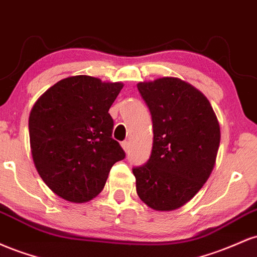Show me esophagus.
<instances>
[{"label": "esophagus", "mask_w": 257, "mask_h": 257, "mask_svg": "<svg viewBox=\"0 0 257 257\" xmlns=\"http://www.w3.org/2000/svg\"><path fill=\"white\" fill-rule=\"evenodd\" d=\"M120 146H122V149L124 150L125 152H128V150H129V143H128V141H123V143L120 144Z\"/></svg>", "instance_id": "obj_1"}]
</instances>
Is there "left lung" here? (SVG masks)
<instances>
[{
    "label": "left lung",
    "instance_id": "obj_1",
    "mask_svg": "<svg viewBox=\"0 0 257 257\" xmlns=\"http://www.w3.org/2000/svg\"><path fill=\"white\" fill-rule=\"evenodd\" d=\"M151 112L153 146L149 161L133 168L137 192L150 208L170 211L192 199L213 172L220 125L204 94L175 77L140 82Z\"/></svg>",
    "mask_w": 257,
    "mask_h": 257
}]
</instances>
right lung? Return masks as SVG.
<instances>
[{"mask_svg":"<svg viewBox=\"0 0 257 257\" xmlns=\"http://www.w3.org/2000/svg\"><path fill=\"white\" fill-rule=\"evenodd\" d=\"M123 84L90 76L61 79L37 100L29 117L31 155L44 184L61 198L84 203L101 192L125 153L112 139L108 113Z\"/></svg>","mask_w":257,"mask_h":257,"instance_id":"add662e5","label":"right lung"}]
</instances>
